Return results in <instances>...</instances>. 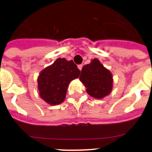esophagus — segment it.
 Instances as JSON below:
<instances>
[{
  "label": "esophagus",
  "mask_w": 152,
  "mask_h": 152,
  "mask_svg": "<svg viewBox=\"0 0 152 152\" xmlns=\"http://www.w3.org/2000/svg\"><path fill=\"white\" fill-rule=\"evenodd\" d=\"M82 67H83L82 64H78V65H77V68H78L80 71H81V69H82Z\"/></svg>",
  "instance_id": "esophagus-1"
}]
</instances>
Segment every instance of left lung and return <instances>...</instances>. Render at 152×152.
<instances>
[{
  "label": "left lung",
  "mask_w": 152,
  "mask_h": 152,
  "mask_svg": "<svg viewBox=\"0 0 152 152\" xmlns=\"http://www.w3.org/2000/svg\"><path fill=\"white\" fill-rule=\"evenodd\" d=\"M79 78L87 88L88 94L93 97L103 98L112 90V75L96 58L83 67Z\"/></svg>",
  "instance_id": "8db88e82"
}]
</instances>
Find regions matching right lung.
<instances>
[{
  "label": "right lung",
  "instance_id": "add662e5",
  "mask_svg": "<svg viewBox=\"0 0 152 152\" xmlns=\"http://www.w3.org/2000/svg\"><path fill=\"white\" fill-rule=\"evenodd\" d=\"M80 71L72 60L58 58L40 73L38 78L39 95L51 105L64 101L67 88L72 80L77 78Z\"/></svg>",
  "mask_w": 152,
  "mask_h": 152
}]
</instances>
